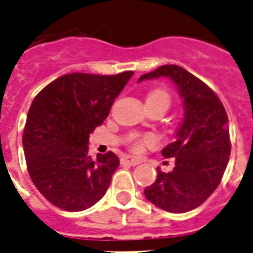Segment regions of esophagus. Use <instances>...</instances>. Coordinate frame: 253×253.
<instances>
[{
  "label": "esophagus",
  "mask_w": 253,
  "mask_h": 253,
  "mask_svg": "<svg viewBox=\"0 0 253 253\" xmlns=\"http://www.w3.org/2000/svg\"><path fill=\"white\" fill-rule=\"evenodd\" d=\"M122 163L128 164V165H131V166H135V165H138L141 161L138 160V159L132 158V156H128V155H127V156H124V158H122Z\"/></svg>",
  "instance_id": "34e87169"
}]
</instances>
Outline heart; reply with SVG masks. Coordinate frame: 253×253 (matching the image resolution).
<instances>
[{"instance_id":"obj_1","label":"heart","mask_w":253,"mask_h":253,"mask_svg":"<svg viewBox=\"0 0 253 253\" xmlns=\"http://www.w3.org/2000/svg\"><path fill=\"white\" fill-rule=\"evenodd\" d=\"M147 99H159V101H163L166 106H169L170 103V97L169 94L165 92V90H154V92L150 93L149 98ZM156 142V138L152 135H143L135 137L132 140V149L133 150H140L143 145H154Z\"/></svg>"}]
</instances>
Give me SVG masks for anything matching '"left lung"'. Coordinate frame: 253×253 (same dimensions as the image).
<instances>
[{
    "label": "left lung",
    "instance_id": "obj_1",
    "mask_svg": "<svg viewBox=\"0 0 253 253\" xmlns=\"http://www.w3.org/2000/svg\"><path fill=\"white\" fill-rule=\"evenodd\" d=\"M166 77L183 98L184 118L176 138L161 154L174 158L172 171L158 168V179L145 197L170 213H185L203 204L222 180L231 155L228 117L222 102L204 82L179 65H163L138 82Z\"/></svg>",
    "mask_w": 253,
    "mask_h": 253
}]
</instances>
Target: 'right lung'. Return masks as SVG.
<instances>
[{
    "label": "right lung",
    "instance_id": "add662e5",
    "mask_svg": "<svg viewBox=\"0 0 253 253\" xmlns=\"http://www.w3.org/2000/svg\"><path fill=\"white\" fill-rule=\"evenodd\" d=\"M132 76L65 74L34 98L22 135L27 170L58 208L84 211L106 194L120 159L112 151L90 158L89 133L103 124Z\"/></svg>",
    "mask_w": 253,
    "mask_h": 253
}]
</instances>
